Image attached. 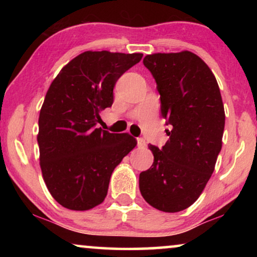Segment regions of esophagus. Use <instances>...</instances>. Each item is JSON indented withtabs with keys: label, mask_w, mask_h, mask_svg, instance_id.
<instances>
[{
	"label": "esophagus",
	"mask_w": 257,
	"mask_h": 257,
	"mask_svg": "<svg viewBox=\"0 0 257 257\" xmlns=\"http://www.w3.org/2000/svg\"><path fill=\"white\" fill-rule=\"evenodd\" d=\"M137 144H138L139 149H144V147L146 146V142H145V139H144V138L137 139Z\"/></svg>",
	"instance_id": "34e87169"
}]
</instances>
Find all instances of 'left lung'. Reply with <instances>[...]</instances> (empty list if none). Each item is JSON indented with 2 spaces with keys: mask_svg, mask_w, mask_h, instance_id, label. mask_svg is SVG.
<instances>
[{
  "mask_svg": "<svg viewBox=\"0 0 257 257\" xmlns=\"http://www.w3.org/2000/svg\"><path fill=\"white\" fill-rule=\"evenodd\" d=\"M160 93L161 114L170 137L159 150L150 145L154 161L139 175L143 198L166 213L193 205L206 187L222 147L224 108L212 70L191 51L147 55Z\"/></svg>",
  "mask_w": 257,
  "mask_h": 257,
  "instance_id": "8db88e82",
  "label": "left lung"
}]
</instances>
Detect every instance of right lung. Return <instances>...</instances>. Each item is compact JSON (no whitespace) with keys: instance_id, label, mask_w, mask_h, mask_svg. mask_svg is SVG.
<instances>
[{"instance_id":"1","label":"right lung","mask_w":257,"mask_h":257,"mask_svg":"<svg viewBox=\"0 0 257 257\" xmlns=\"http://www.w3.org/2000/svg\"><path fill=\"white\" fill-rule=\"evenodd\" d=\"M143 54L85 51L52 80L38 118L37 142L44 182L56 201L71 210L100 205L113 170L137 140L100 127L99 112L111 107L113 87Z\"/></svg>"}]
</instances>
